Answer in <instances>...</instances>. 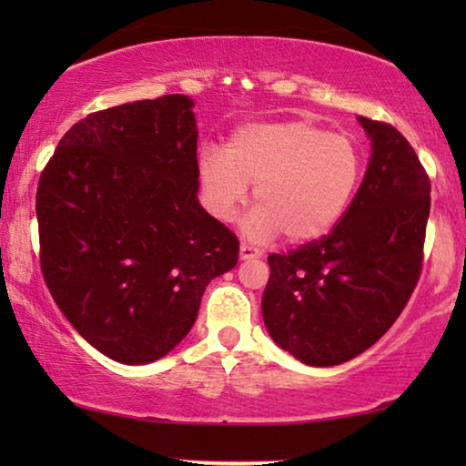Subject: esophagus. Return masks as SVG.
I'll return each instance as SVG.
<instances>
[{
	"mask_svg": "<svg viewBox=\"0 0 466 466\" xmlns=\"http://www.w3.org/2000/svg\"><path fill=\"white\" fill-rule=\"evenodd\" d=\"M239 257H241V260L258 258V257H260V250H258V248L250 246V244H241V246H239Z\"/></svg>",
	"mask_w": 466,
	"mask_h": 466,
	"instance_id": "obj_1",
	"label": "esophagus"
}]
</instances>
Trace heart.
<instances>
[{
	"label": "heart",
	"mask_w": 466,
	"mask_h": 466,
	"mask_svg": "<svg viewBox=\"0 0 466 466\" xmlns=\"http://www.w3.org/2000/svg\"><path fill=\"white\" fill-rule=\"evenodd\" d=\"M362 174L359 146L308 120L246 125L225 150L203 152L199 182L208 208L231 220L254 187L248 228L254 238L282 233L292 246L333 231L348 212Z\"/></svg>",
	"instance_id": "heart-1"
}]
</instances>
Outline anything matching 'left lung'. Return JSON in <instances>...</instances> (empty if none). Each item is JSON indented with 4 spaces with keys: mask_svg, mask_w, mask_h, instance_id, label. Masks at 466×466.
<instances>
[{
    "mask_svg": "<svg viewBox=\"0 0 466 466\" xmlns=\"http://www.w3.org/2000/svg\"><path fill=\"white\" fill-rule=\"evenodd\" d=\"M359 120L373 155L348 212L322 239L267 258L265 327L279 348L311 367L339 365L371 348L422 273L429 174L403 133Z\"/></svg>",
    "mask_w": 466,
    "mask_h": 466,
    "instance_id": "1",
    "label": "left lung"
}]
</instances>
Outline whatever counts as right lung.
<instances>
[{"instance_id":"right-lung-1","label":"right lung","mask_w":466,"mask_h":466,"mask_svg":"<svg viewBox=\"0 0 466 466\" xmlns=\"http://www.w3.org/2000/svg\"><path fill=\"white\" fill-rule=\"evenodd\" d=\"M193 101L163 95L88 114L61 137L35 195L55 303L101 354L161 359L197 320L239 239L197 201Z\"/></svg>"}]
</instances>
